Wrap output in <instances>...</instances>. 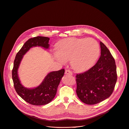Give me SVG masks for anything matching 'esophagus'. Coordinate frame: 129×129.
I'll return each instance as SVG.
<instances>
[{"label":"esophagus","instance_id":"34e87169","mask_svg":"<svg viewBox=\"0 0 129 129\" xmlns=\"http://www.w3.org/2000/svg\"><path fill=\"white\" fill-rule=\"evenodd\" d=\"M65 73L66 75H72V73L71 72V70H69V69H66L65 70Z\"/></svg>","mask_w":129,"mask_h":129}]
</instances>
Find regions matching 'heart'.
<instances>
[{
  "label": "heart",
  "instance_id": "b5f03b06",
  "mask_svg": "<svg viewBox=\"0 0 129 129\" xmlns=\"http://www.w3.org/2000/svg\"><path fill=\"white\" fill-rule=\"evenodd\" d=\"M55 48L57 60L61 63L70 60L71 67L79 72L90 68L100 53L99 43L91 38H65L57 43Z\"/></svg>",
  "mask_w": 129,
  "mask_h": 129
}]
</instances>
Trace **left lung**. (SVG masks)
<instances>
[{
	"mask_svg": "<svg viewBox=\"0 0 129 129\" xmlns=\"http://www.w3.org/2000/svg\"><path fill=\"white\" fill-rule=\"evenodd\" d=\"M101 56L87 71L77 74L76 92L85 104L94 105L110 96L117 81L115 60L106 45L100 42Z\"/></svg>",
	"mask_w": 129,
	"mask_h": 129,
	"instance_id": "left-lung-1",
	"label": "left lung"
}]
</instances>
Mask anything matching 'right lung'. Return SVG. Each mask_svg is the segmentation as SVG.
Here are the masks:
<instances>
[{"mask_svg":"<svg viewBox=\"0 0 129 129\" xmlns=\"http://www.w3.org/2000/svg\"><path fill=\"white\" fill-rule=\"evenodd\" d=\"M49 38L46 37L37 36L28 39L17 52L12 69V79L16 92L27 103L36 106L47 104L56 94L58 87L65 72L64 69L50 72L41 84L34 89H27L21 84L18 78L17 70L23 55L33 46L49 47Z\"/></svg>","mask_w":129,"mask_h":129,"instance_id":"add662e5","label":"right lung"}]
</instances>
